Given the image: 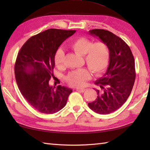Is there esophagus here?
I'll use <instances>...</instances> for the list:
<instances>
[{
    "mask_svg": "<svg viewBox=\"0 0 150 150\" xmlns=\"http://www.w3.org/2000/svg\"><path fill=\"white\" fill-rule=\"evenodd\" d=\"M76 90L78 91H81V92H84L86 91V89H84V88H77Z\"/></svg>",
    "mask_w": 150,
    "mask_h": 150,
    "instance_id": "1",
    "label": "esophagus"
}]
</instances>
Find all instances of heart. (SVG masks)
I'll return each mask as SVG.
<instances>
[{
	"label": "heart",
	"mask_w": 150,
	"mask_h": 150,
	"mask_svg": "<svg viewBox=\"0 0 150 150\" xmlns=\"http://www.w3.org/2000/svg\"><path fill=\"white\" fill-rule=\"evenodd\" d=\"M74 52L84 55V61L95 75L99 76L105 71L110 62V52L107 45L102 41L93 42L91 40L81 37L69 44ZM65 53L62 48L57 51L55 62L57 67H62L64 62ZM91 74L90 69L81 68L69 72L66 77V81L73 87H82L86 82L90 79Z\"/></svg>",
	"instance_id": "1"
}]
</instances>
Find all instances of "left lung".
<instances>
[{
  "label": "left lung",
  "instance_id": "1",
  "mask_svg": "<svg viewBox=\"0 0 150 150\" xmlns=\"http://www.w3.org/2000/svg\"><path fill=\"white\" fill-rule=\"evenodd\" d=\"M89 33L106 44L110 63L103 77L95 82L102 90H95L97 97L88 106L97 113L108 114L122 106L131 93L136 76L134 57L128 44L110 31L94 29Z\"/></svg>",
  "mask_w": 150,
  "mask_h": 150
}]
</instances>
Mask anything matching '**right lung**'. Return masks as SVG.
<instances>
[{"label":"right lung","instance_id":"add662e5","mask_svg":"<svg viewBox=\"0 0 150 150\" xmlns=\"http://www.w3.org/2000/svg\"><path fill=\"white\" fill-rule=\"evenodd\" d=\"M75 30L49 29L30 37L22 46L15 64V79L25 99L39 112L53 114L65 106L72 90L50 86L55 55Z\"/></svg>","mask_w":150,"mask_h":150}]
</instances>
